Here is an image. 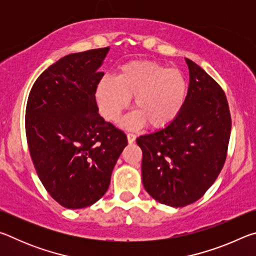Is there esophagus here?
Here are the masks:
<instances>
[{"label":"esophagus","instance_id":"1","mask_svg":"<svg viewBox=\"0 0 256 256\" xmlns=\"http://www.w3.org/2000/svg\"><path fill=\"white\" fill-rule=\"evenodd\" d=\"M136 136L134 133H128V144H133L134 141H136Z\"/></svg>","mask_w":256,"mask_h":256}]
</instances>
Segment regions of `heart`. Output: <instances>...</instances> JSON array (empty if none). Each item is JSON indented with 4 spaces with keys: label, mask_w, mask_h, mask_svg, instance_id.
<instances>
[{
    "label": "heart",
    "mask_w": 256,
    "mask_h": 256,
    "mask_svg": "<svg viewBox=\"0 0 256 256\" xmlns=\"http://www.w3.org/2000/svg\"><path fill=\"white\" fill-rule=\"evenodd\" d=\"M188 84L178 68H168L151 60L128 63L118 78L104 76L96 98L99 112L110 122H118L134 97V112L124 120L128 128L146 125L160 128L172 122L186 102Z\"/></svg>",
    "instance_id": "heart-1"
}]
</instances>
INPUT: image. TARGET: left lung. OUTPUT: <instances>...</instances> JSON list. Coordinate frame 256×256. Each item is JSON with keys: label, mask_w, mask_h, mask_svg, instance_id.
<instances>
[{"label": "left lung", "mask_w": 256, "mask_h": 256, "mask_svg": "<svg viewBox=\"0 0 256 256\" xmlns=\"http://www.w3.org/2000/svg\"><path fill=\"white\" fill-rule=\"evenodd\" d=\"M188 97L166 128L136 138L142 182L154 200L185 206L204 196L226 162L232 116L216 82L188 58Z\"/></svg>", "instance_id": "1"}]
</instances>
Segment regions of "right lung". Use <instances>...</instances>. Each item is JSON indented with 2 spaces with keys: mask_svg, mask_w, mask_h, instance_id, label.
I'll return each instance as SVG.
<instances>
[{
  "mask_svg": "<svg viewBox=\"0 0 256 256\" xmlns=\"http://www.w3.org/2000/svg\"><path fill=\"white\" fill-rule=\"evenodd\" d=\"M110 47L66 55L38 76L26 107V136L47 192L68 209L96 203L128 144L98 114V72Z\"/></svg>",
  "mask_w": 256,
  "mask_h": 256,
  "instance_id": "obj_1",
  "label": "right lung"
}]
</instances>
